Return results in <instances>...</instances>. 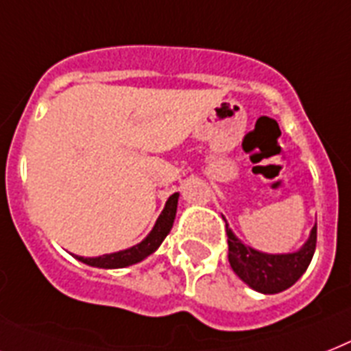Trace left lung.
Returning <instances> with one entry per match:
<instances>
[{
    "mask_svg": "<svg viewBox=\"0 0 351 351\" xmlns=\"http://www.w3.org/2000/svg\"><path fill=\"white\" fill-rule=\"evenodd\" d=\"M225 230L229 243L230 267L241 281L261 294H278L290 289L304 274V270L308 269L317 243V225H314L306 243L289 254H265L250 249L236 238L227 221Z\"/></svg>",
    "mask_w": 351,
    "mask_h": 351,
    "instance_id": "1",
    "label": "left lung"
}]
</instances>
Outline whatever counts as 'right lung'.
Instances as JSON below:
<instances>
[{
	"label": "right lung",
	"instance_id": "right-lung-1",
	"mask_svg": "<svg viewBox=\"0 0 351 351\" xmlns=\"http://www.w3.org/2000/svg\"><path fill=\"white\" fill-rule=\"evenodd\" d=\"M176 205H178V193L167 198L166 207H164V210L158 216L155 227L151 229L149 234L141 243L133 245V247L126 250L113 252V254L99 256V258H82V256H75V258L82 261V263L90 265V267H99V269H124V267L138 263V261L146 259L149 254H153L160 247L164 238L169 234L176 216Z\"/></svg>",
	"mask_w": 351,
	"mask_h": 351
}]
</instances>
